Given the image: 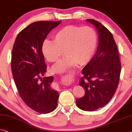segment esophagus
I'll list each match as a JSON object with an SVG mask.
<instances>
[{
    "instance_id": "esophagus-1",
    "label": "esophagus",
    "mask_w": 132,
    "mask_h": 132,
    "mask_svg": "<svg viewBox=\"0 0 132 132\" xmlns=\"http://www.w3.org/2000/svg\"><path fill=\"white\" fill-rule=\"evenodd\" d=\"M72 77V76H71V75H69V78H71ZM69 78V77H68ZM67 78H68V77H67ZM70 79V78H69Z\"/></svg>"
}]
</instances>
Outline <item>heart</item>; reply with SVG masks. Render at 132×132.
I'll use <instances>...</instances> for the list:
<instances>
[{
	"mask_svg": "<svg viewBox=\"0 0 132 132\" xmlns=\"http://www.w3.org/2000/svg\"><path fill=\"white\" fill-rule=\"evenodd\" d=\"M97 44V35L90 26H67L57 31L54 40L46 39L42 53L48 62H59L66 51L67 55L52 68L55 73H64L77 64H85L92 58Z\"/></svg>",
	"mask_w": 132,
	"mask_h": 132,
	"instance_id": "heart-1",
	"label": "heart"
}]
</instances>
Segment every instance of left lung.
I'll return each instance as SVG.
<instances>
[{
  "instance_id": "left-lung-1",
  "label": "left lung",
  "mask_w": 132,
  "mask_h": 132,
  "mask_svg": "<svg viewBox=\"0 0 132 132\" xmlns=\"http://www.w3.org/2000/svg\"><path fill=\"white\" fill-rule=\"evenodd\" d=\"M86 20L97 30L99 45L95 55L82 69L84 77L79 84L85 93L76 103L83 111H94L105 106L114 95L119 83L121 63L112 33L99 22Z\"/></svg>"
}]
</instances>
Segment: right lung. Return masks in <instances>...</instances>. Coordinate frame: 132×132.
Segmentation results:
<instances>
[{"label":"right lung","instance_id":"obj_1","mask_svg":"<svg viewBox=\"0 0 132 132\" xmlns=\"http://www.w3.org/2000/svg\"><path fill=\"white\" fill-rule=\"evenodd\" d=\"M61 21H40L20 31L13 46L11 69L20 97L27 106L40 114L54 110L59 94L51 87L54 77L47 72L42 45L51 30Z\"/></svg>","mask_w":132,"mask_h":132}]
</instances>
